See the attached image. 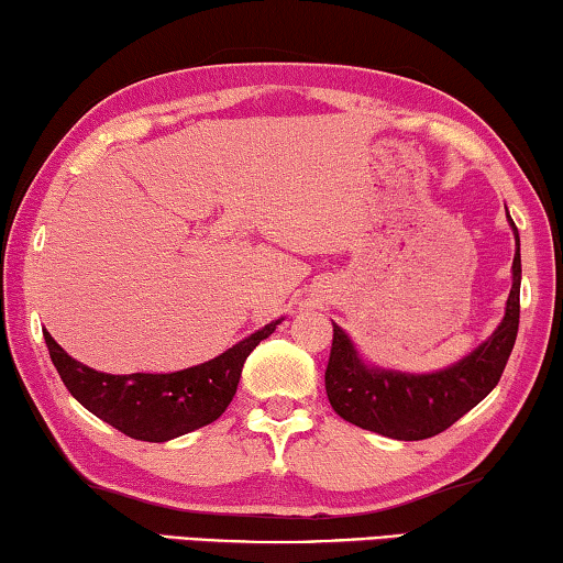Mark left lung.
<instances>
[{"label":"left lung","mask_w":563,"mask_h":563,"mask_svg":"<svg viewBox=\"0 0 563 563\" xmlns=\"http://www.w3.org/2000/svg\"><path fill=\"white\" fill-rule=\"evenodd\" d=\"M507 220L515 232V262L505 319L487 341L462 361L435 373H402L373 366L363 361L349 333L333 323L327 396L343 420L393 440H426L448 430L495 390L519 329V232L509 212Z\"/></svg>","instance_id":"1"}]
</instances>
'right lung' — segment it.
<instances>
[{
    "instance_id": "1",
    "label": "right lung",
    "mask_w": 563,
    "mask_h": 563,
    "mask_svg": "<svg viewBox=\"0 0 563 563\" xmlns=\"http://www.w3.org/2000/svg\"><path fill=\"white\" fill-rule=\"evenodd\" d=\"M282 321L266 323L222 356L175 373L111 376L68 356L48 333L46 346L64 386L86 410L128 438L167 442L210 426L222 416L234 398L246 356L260 346V341L269 339Z\"/></svg>"
}]
</instances>
